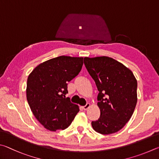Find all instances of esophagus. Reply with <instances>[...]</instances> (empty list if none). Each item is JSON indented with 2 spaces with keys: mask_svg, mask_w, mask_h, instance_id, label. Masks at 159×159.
I'll return each instance as SVG.
<instances>
[{
  "mask_svg": "<svg viewBox=\"0 0 159 159\" xmlns=\"http://www.w3.org/2000/svg\"><path fill=\"white\" fill-rule=\"evenodd\" d=\"M89 107H90V103H87L84 105V106H83V109H84V110H87Z\"/></svg>",
  "mask_w": 159,
  "mask_h": 159,
  "instance_id": "1",
  "label": "esophagus"
}]
</instances>
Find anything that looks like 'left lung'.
<instances>
[{
  "mask_svg": "<svg viewBox=\"0 0 159 159\" xmlns=\"http://www.w3.org/2000/svg\"><path fill=\"white\" fill-rule=\"evenodd\" d=\"M84 63L99 91L101 116L91 122L102 135L119 131L130 120L137 103V80L132 71L108 57H85Z\"/></svg>",
  "mask_w": 159,
  "mask_h": 159,
  "instance_id": "obj_1",
  "label": "left lung"
}]
</instances>
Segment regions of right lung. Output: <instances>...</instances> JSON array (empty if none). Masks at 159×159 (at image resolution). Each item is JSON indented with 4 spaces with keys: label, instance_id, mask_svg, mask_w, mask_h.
Wrapping results in <instances>:
<instances>
[{
    "label": "right lung",
    "instance_id": "right-lung-1",
    "mask_svg": "<svg viewBox=\"0 0 159 159\" xmlns=\"http://www.w3.org/2000/svg\"><path fill=\"white\" fill-rule=\"evenodd\" d=\"M82 66L83 57L61 56L39 64L28 77V102L47 130L67 129L80 111L66 95L68 82L79 74Z\"/></svg>",
    "mask_w": 159,
    "mask_h": 159
}]
</instances>
